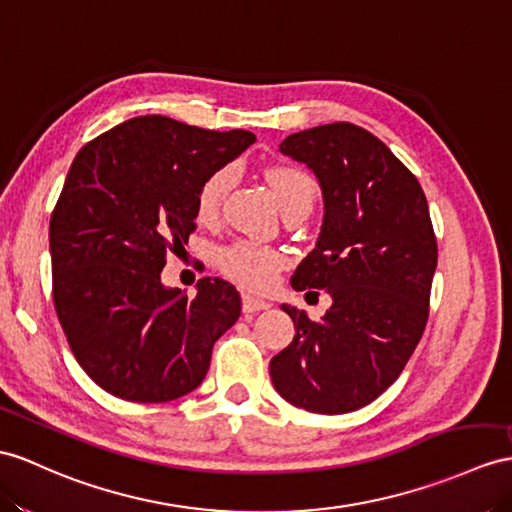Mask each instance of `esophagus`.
I'll use <instances>...</instances> for the list:
<instances>
[{
  "label": "esophagus",
  "mask_w": 512,
  "mask_h": 512,
  "mask_svg": "<svg viewBox=\"0 0 512 512\" xmlns=\"http://www.w3.org/2000/svg\"><path fill=\"white\" fill-rule=\"evenodd\" d=\"M267 308H271V304L265 302V299H260L252 293H243V313H258V310Z\"/></svg>",
  "instance_id": "34e87169"
}]
</instances>
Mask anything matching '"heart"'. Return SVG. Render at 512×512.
I'll use <instances>...</instances> for the list:
<instances>
[{
  "mask_svg": "<svg viewBox=\"0 0 512 512\" xmlns=\"http://www.w3.org/2000/svg\"><path fill=\"white\" fill-rule=\"evenodd\" d=\"M234 173L230 167L215 169L202 180L195 197L197 217L202 221L217 219L223 197H226ZM267 182L284 210L289 208H313L317 184L308 171L293 165H278L267 169ZM219 267L226 276L241 282L249 289H267L276 280L278 271L284 267V254L280 249L258 243L252 239H236L219 249Z\"/></svg>",
  "mask_w": 512,
  "mask_h": 512,
  "instance_id": "obj_1",
  "label": "heart"
}]
</instances>
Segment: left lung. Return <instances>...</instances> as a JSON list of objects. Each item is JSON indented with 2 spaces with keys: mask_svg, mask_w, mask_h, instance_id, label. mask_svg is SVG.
Masks as SVG:
<instances>
[{
  "mask_svg": "<svg viewBox=\"0 0 512 512\" xmlns=\"http://www.w3.org/2000/svg\"><path fill=\"white\" fill-rule=\"evenodd\" d=\"M280 152L315 171L326 210L291 286L328 291L332 306L310 321L282 304L295 336L269 373L297 408L352 413L400 378L426 330L439 256L428 202L404 162L354 123L295 132Z\"/></svg>",
  "mask_w": 512,
  "mask_h": 512,
  "instance_id": "left-lung-1",
  "label": "left lung"
}]
</instances>
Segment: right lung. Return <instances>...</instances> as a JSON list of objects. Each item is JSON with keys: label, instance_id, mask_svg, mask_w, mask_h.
I'll return each instance as SVG.
<instances>
[{"label": "right lung", "instance_id": "add662e5", "mask_svg": "<svg viewBox=\"0 0 512 512\" xmlns=\"http://www.w3.org/2000/svg\"><path fill=\"white\" fill-rule=\"evenodd\" d=\"M256 141L145 115L86 143L49 221L52 295L73 356L128 402H171L206 378L241 295L202 278L197 295L167 289L160 271L195 230L202 180Z\"/></svg>", "mask_w": 512, "mask_h": 512}]
</instances>
